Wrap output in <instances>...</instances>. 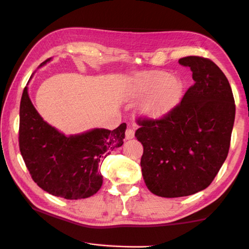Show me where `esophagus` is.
<instances>
[{
	"mask_svg": "<svg viewBox=\"0 0 249 249\" xmlns=\"http://www.w3.org/2000/svg\"><path fill=\"white\" fill-rule=\"evenodd\" d=\"M134 136H135V129L133 127H130V126H128L127 129H126V131H125V138L131 139V138H134Z\"/></svg>",
	"mask_w": 249,
	"mask_h": 249,
	"instance_id": "34e87169",
	"label": "esophagus"
}]
</instances>
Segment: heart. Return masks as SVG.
Instances as JSON below:
<instances>
[{
    "mask_svg": "<svg viewBox=\"0 0 249 249\" xmlns=\"http://www.w3.org/2000/svg\"><path fill=\"white\" fill-rule=\"evenodd\" d=\"M136 89L140 94H151L142 107L149 116H160L172 110L181 97V84L167 72L151 71L138 75Z\"/></svg>",
    "mask_w": 249,
    "mask_h": 249,
    "instance_id": "obj_1",
    "label": "heart"
}]
</instances>
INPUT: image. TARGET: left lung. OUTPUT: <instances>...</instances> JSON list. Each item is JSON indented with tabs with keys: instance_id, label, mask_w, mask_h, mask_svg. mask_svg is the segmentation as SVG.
I'll return each mask as SVG.
<instances>
[{
	"instance_id": "obj_1",
	"label": "left lung",
	"mask_w": 249,
	"mask_h": 249,
	"mask_svg": "<svg viewBox=\"0 0 249 249\" xmlns=\"http://www.w3.org/2000/svg\"><path fill=\"white\" fill-rule=\"evenodd\" d=\"M194 84L160 119L138 118L136 138L143 145L140 165L145 186L162 197L206 189L228 157L235 119L230 83L208 58L188 56Z\"/></svg>"
}]
</instances>
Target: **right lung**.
<instances>
[{
	"label": "right lung",
	"mask_w": 249,
	"mask_h": 249,
	"mask_svg": "<svg viewBox=\"0 0 249 249\" xmlns=\"http://www.w3.org/2000/svg\"><path fill=\"white\" fill-rule=\"evenodd\" d=\"M51 60L41 63V67ZM31 79V77H30ZM19 149L33 181L52 196L86 198L102 186L99 166L113 149L121 147L126 124L113 130L95 128L65 136L47 124L22 92L19 111Z\"/></svg>",
	"instance_id": "right-lung-1"
}]
</instances>
